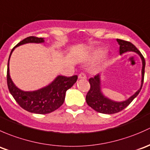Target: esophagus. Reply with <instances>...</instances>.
<instances>
[{
    "mask_svg": "<svg viewBox=\"0 0 150 150\" xmlns=\"http://www.w3.org/2000/svg\"><path fill=\"white\" fill-rule=\"evenodd\" d=\"M79 79H86V76L84 73H80L79 74Z\"/></svg>",
    "mask_w": 150,
    "mask_h": 150,
    "instance_id": "obj_1",
    "label": "esophagus"
}]
</instances>
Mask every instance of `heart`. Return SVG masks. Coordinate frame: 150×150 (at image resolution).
<instances>
[{"label": "heart", "instance_id": "obj_1", "mask_svg": "<svg viewBox=\"0 0 150 150\" xmlns=\"http://www.w3.org/2000/svg\"><path fill=\"white\" fill-rule=\"evenodd\" d=\"M103 53H104V52L102 50H99L98 51H96L94 53V58H100V57H101L102 55H103Z\"/></svg>", "mask_w": 150, "mask_h": 150}]
</instances>
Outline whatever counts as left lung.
I'll return each mask as SVG.
<instances>
[{
	"label": "left lung",
	"instance_id": "left-lung-1",
	"mask_svg": "<svg viewBox=\"0 0 150 150\" xmlns=\"http://www.w3.org/2000/svg\"><path fill=\"white\" fill-rule=\"evenodd\" d=\"M117 42L120 45V55L126 52L132 51L137 52L141 57L142 61L141 87L138 91L136 92L134 95L131 96L128 100L123 102H115L105 97L103 94L102 93L101 88H100V75L99 74L98 75H95L94 77L89 79V82L90 84V89L86 94V103H87L88 105L90 106L95 111L104 114L116 113V112H120L122 110L126 108L132 103L133 100L139 95V93L141 91L142 87L143 82H144L145 60L142 54L135 47V45H134L130 42L125 41L120 39H117Z\"/></svg>",
	"mask_w": 150,
	"mask_h": 150
}]
</instances>
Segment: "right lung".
<instances>
[{
	"instance_id": "add662e5",
	"label": "right lung",
	"mask_w": 150,
	"mask_h": 150,
	"mask_svg": "<svg viewBox=\"0 0 150 150\" xmlns=\"http://www.w3.org/2000/svg\"><path fill=\"white\" fill-rule=\"evenodd\" d=\"M44 39L30 36L18 42L11 52L8 61L7 84L8 90L16 103L28 112L47 114L59 108L64 103L66 92L76 81V75L70 77L58 76L48 86L32 92H24L15 86L9 74V59L15 47L26 43H42Z\"/></svg>"
}]
</instances>
